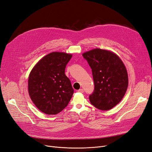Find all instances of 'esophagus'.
<instances>
[{"label":"esophagus","instance_id":"esophagus-1","mask_svg":"<svg viewBox=\"0 0 152 152\" xmlns=\"http://www.w3.org/2000/svg\"><path fill=\"white\" fill-rule=\"evenodd\" d=\"M77 91L79 92H81V93H83V92H84V89H80Z\"/></svg>","mask_w":152,"mask_h":152}]
</instances>
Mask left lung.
Instances as JSON below:
<instances>
[{
    "label": "left lung",
    "instance_id": "left-lung-1",
    "mask_svg": "<svg viewBox=\"0 0 152 152\" xmlns=\"http://www.w3.org/2000/svg\"><path fill=\"white\" fill-rule=\"evenodd\" d=\"M92 69L94 90L89 101L97 109L107 110L124 97L128 87V75L124 64L116 54L96 48L84 53Z\"/></svg>",
    "mask_w": 152,
    "mask_h": 152
}]
</instances>
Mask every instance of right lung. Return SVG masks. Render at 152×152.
Segmentation results:
<instances>
[{
    "instance_id": "add662e5",
    "label": "right lung",
    "mask_w": 152,
    "mask_h": 152,
    "mask_svg": "<svg viewBox=\"0 0 152 152\" xmlns=\"http://www.w3.org/2000/svg\"><path fill=\"white\" fill-rule=\"evenodd\" d=\"M72 55L52 52L42 58L28 77V93L42 113L55 115L67 106L74 89L65 75V68Z\"/></svg>"
}]
</instances>
